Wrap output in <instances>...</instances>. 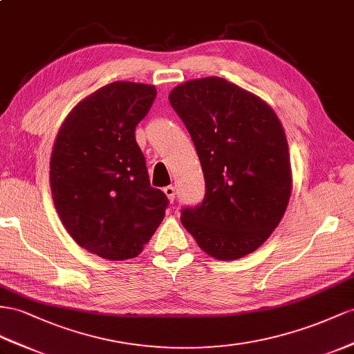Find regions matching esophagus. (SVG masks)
Here are the masks:
<instances>
[{
  "label": "esophagus",
  "instance_id": "34e87169",
  "mask_svg": "<svg viewBox=\"0 0 354 354\" xmlns=\"http://www.w3.org/2000/svg\"><path fill=\"white\" fill-rule=\"evenodd\" d=\"M165 194L167 196V198H169V202H170V203H174V201H175V196H176V192H175V187H171V185L166 187V188H165Z\"/></svg>",
  "mask_w": 354,
  "mask_h": 354
}]
</instances>
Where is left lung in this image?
Masks as SVG:
<instances>
[{
    "label": "left lung",
    "mask_w": 354,
    "mask_h": 354,
    "mask_svg": "<svg viewBox=\"0 0 354 354\" xmlns=\"http://www.w3.org/2000/svg\"><path fill=\"white\" fill-rule=\"evenodd\" d=\"M201 160L206 194L180 223L206 254L236 260L256 251L284 216L292 194L288 143L266 102L216 76L170 91Z\"/></svg>",
    "instance_id": "1"
}]
</instances>
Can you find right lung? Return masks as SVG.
Returning <instances> with one entry per match:
<instances>
[{"label": "right lung", "mask_w": 354, "mask_h": 354, "mask_svg": "<svg viewBox=\"0 0 354 354\" xmlns=\"http://www.w3.org/2000/svg\"><path fill=\"white\" fill-rule=\"evenodd\" d=\"M153 85L112 82L79 102L50 156V189L61 223L79 247L107 260L138 257L165 218L167 197L151 187L136 142Z\"/></svg>", "instance_id": "right-lung-1"}]
</instances>
